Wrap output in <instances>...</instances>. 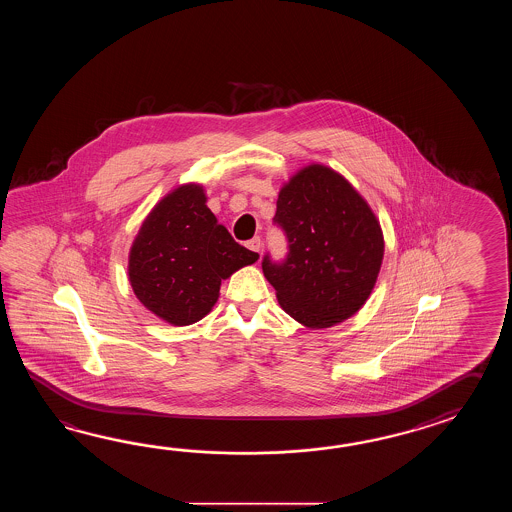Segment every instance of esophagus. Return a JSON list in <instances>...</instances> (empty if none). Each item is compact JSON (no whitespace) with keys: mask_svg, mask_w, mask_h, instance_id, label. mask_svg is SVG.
Here are the masks:
<instances>
[{"mask_svg":"<svg viewBox=\"0 0 512 512\" xmlns=\"http://www.w3.org/2000/svg\"><path fill=\"white\" fill-rule=\"evenodd\" d=\"M247 247H249V249H251L252 252H258V254H260V251H261L260 238H252V240L247 241Z\"/></svg>","mask_w":512,"mask_h":512,"instance_id":"esophagus-1","label":"esophagus"}]
</instances>
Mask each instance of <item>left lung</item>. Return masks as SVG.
<instances>
[{
  "label": "left lung",
  "instance_id": "8db88e82",
  "mask_svg": "<svg viewBox=\"0 0 512 512\" xmlns=\"http://www.w3.org/2000/svg\"><path fill=\"white\" fill-rule=\"evenodd\" d=\"M272 221L287 254L272 260L267 252L261 269L283 311L315 329L355 315L384 254L379 221L357 190L326 166H307L280 190Z\"/></svg>",
  "mask_w": 512,
  "mask_h": 512
}]
</instances>
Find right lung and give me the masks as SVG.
Returning <instances> with one entry per match:
<instances>
[{"label":"right lung","mask_w":512,"mask_h":512,"mask_svg":"<svg viewBox=\"0 0 512 512\" xmlns=\"http://www.w3.org/2000/svg\"><path fill=\"white\" fill-rule=\"evenodd\" d=\"M205 203L201 186L177 188L144 219L131 247L133 293L174 326L208 315L221 280L260 258L234 241Z\"/></svg>","instance_id":"obj_1"}]
</instances>
